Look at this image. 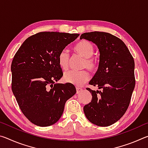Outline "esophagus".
Instances as JSON below:
<instances>
[{
  "instance_id": "1",
  "label": "esophagus",
  "mask_w": 148,
  "mask_h": 148,
  "mask_svg": "<svg viewBox=\"0 0 148 148\" xmlns=\"http://www.w3.org/2000/svg\"><path fill=\"white\" fill-rule=\"evenodd\" d=\"M82 91V89L80 87H76V93L78 94L80 92Z\"/></svg>"
}]
</instances>
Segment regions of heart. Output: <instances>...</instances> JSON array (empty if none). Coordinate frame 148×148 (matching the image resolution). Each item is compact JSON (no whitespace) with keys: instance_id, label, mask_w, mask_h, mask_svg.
I'll return each instance as SVG.
<instances>
[{"instance_id":"b5f03b06","label":"heart","mask_w":148,"mask_h":148,"mask_svg":"<svg viewBox=\"0 0 148 148\" xmlns=\"http://www.w3.org/2000/svg\"><path fill=\"white\" fill-rule=\"evenodd\" d=\"M74 50L76 53L84 58L83 68H87L90 71L95 72L98 68V62L92 57L95 48L91 43L87 40H81L75 45ZM58 64L62 70H66L69 64V55L66 49H62L59 53ZM89 74L86 71L79 72L67 71L63 75V79L67 83L77 86H81L89 79Z\"/></svg>"}]
</instances>
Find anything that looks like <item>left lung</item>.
<instances>
[{"mask_svg":"<svg viewBox=\"0 0 148 148\" xmlns=\"http://www.w3.org/2000/svg\"><path fill=\"white\" fill-rule=\"evenodd\" d=\"M83 38L99 48V69L89 84L101 89L87 88L92 99L84 106V114L92 123L110 126L123 116L130 104L135 86L134 59L124 42L108 32H86L79 38Z\"/></svg>","mask_w":148,"mask_h":148,"instance_id":"obj_1","label":"left lung"}]
</instances>
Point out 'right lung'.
I'll list each match as a JSON object with an SVG mask.
<instances>
[{
  "mask_svg": "<svg viewBox=\"0 0 148 148\" xmlns=\"http://www.w3.org/2000/svg\"><path fill=\"white\" fill-rule=\"evenodd\" d=\"M79 34L41 32L27 38L11 65L12 90L24 116L40 127L61 118L64 104L76 92L71 84H57L62 76L59 53Z\"/></svg>",
  "mask_w": 148,
  "mask_h": 148,
  "instance_id": "obj_1",
  "label": "right lung"
}]
</instances>
